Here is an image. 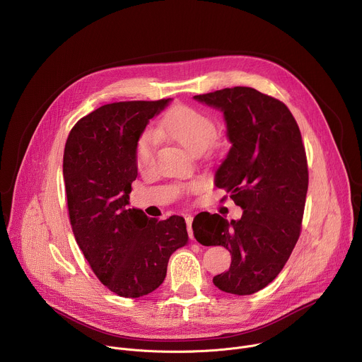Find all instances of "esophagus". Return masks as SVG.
<instances>
[{"label": "esophagus", "instance_id": "obj_1", "mask_svg": "<svg viewBox=\"0 0 362 362\" xmlns=\"http://www.w3.org/2000/svg\"><path fill=\"white\" fill-rule=\"evenodd\" d=\"M185 221H186V225H187L189 236H190V239H193V232H192V222H193V216H192V215H186V216H185Z\"/></svg>", "mask_w": 362, "mask_h": 362}]
</instances>
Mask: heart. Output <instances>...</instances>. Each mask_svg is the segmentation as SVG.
Instances as JSON below:
<instances>
[{
    "instance_id": "heart-1",
    "label": "heart",
    "mask_w": 362,
    "mask_h": 362,
    "mask_svg": "<svg viewBox=\"0 0 362 362\" xmlns=\"http://www.w3.org/2000/svg\"><path fill=\"white\" fill-rule=\"evenodd\" d=\"M158 139H169L182 146L189 153H202L204 148L219 151L226 146V140L216 136L215 120L194 107L176 106L154 129ZM153 160V139L144 134L136 144V165L139 169L148 168Z\"/></svg>"
}]
</instances>
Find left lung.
Masks as SVG:
<instances>
[{"label": "left lung", "mask_w": 362, "mask_h": 362, "mask_svg": "<svg viewBox=\"0 0 362 362\" xmlns=\"http://www.w3.org/2000/svg\"><path fill=\"white\" fill-rule=\"evenodd\" d=\"M221 109L232 147L216 172L215 185L243 209L239 221L199 214L192 223L204 246H223L232 255L229 271L215 286L252 295L282 271L302 229L308 192V162L298 123L284 103L250 87L194 95Z\"/></svg>", "instance_id": "8db88e82"}]
</instances>
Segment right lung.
Listing matches in <instances>:
<instances>
[{
	"instance_id": "right-lung-1",
	"label": "right lung",
	"mask_w": 362,
	"mask_h": 362,
	"mask_svg": "<svg viewBox=\"0 0 362 362\" xmlns=\"http://www.w3.org/2000/svg\"><path fill=\"white\" fill-rule=\"evenodd\" d=\"M169 100L101 106L74 124L64 147L63 176L74 238L98 281L123 298L158 289L170 255L189 240L182 216L148 219L127 208L137 177L136 144Z\"/></svg>"
}]
</instances>
